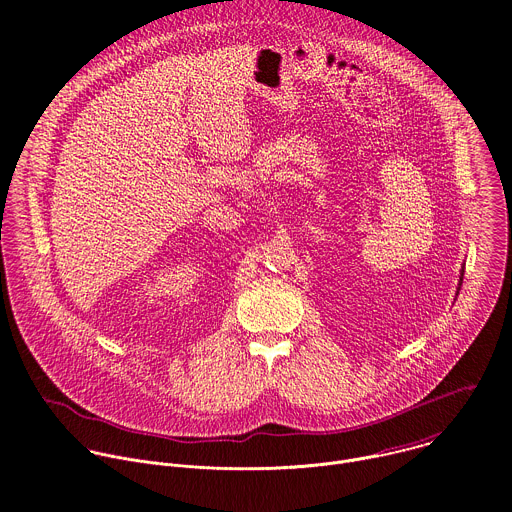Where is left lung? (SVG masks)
<instances>
[{
    "mask_svg": "<svg viewBox=\"0 0 512 512\" xmlns=\"http://www.w3.org/2000/svg\"><path fill=\"white\" fill-rule=\"evenodd\" d=\"M462 277H464V267H462V273H460V283H458V285H462Z\"/></svg>",
    "mask_w": 512,
    "mask_h": 512,
    "instance_id": "1",
    "label": "left lung"
}]
</instances>
